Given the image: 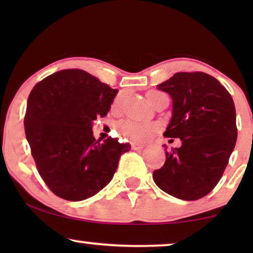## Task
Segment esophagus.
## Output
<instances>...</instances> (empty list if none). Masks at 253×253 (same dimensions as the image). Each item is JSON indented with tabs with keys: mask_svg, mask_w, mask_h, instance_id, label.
<instances>
[{
	"mask_svg": "<svg viewBox=\"0 0 253 253\" xmlns=\"http://www.w3.org/2000/svg\"><path fill=\"white\" fill-rule=\"evenodd\" d=\"M132 148H133V150H143V148H144V144L134 143V144H132Z\"/></svg>",
	"mask_w": 253,
	"mask_h": 253,
	"instance_id": "1",
	"label": "esophagus"
}]
</instances>
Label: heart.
Instances as JSON below:
<instances>
[{
	"mask_svg": "<svg viewBox=\"0 0 253 253\" xmlns=\"http://www.w3.org/2000/svg\"><path fill=\"white\" fill-rule=\"evenodd\" d=\"M161 94L162 93L158 92V91L148 92L146 94L147 101L150 102V105H151V103ZM119 103H120V98H117L115 100V102H114V106H117ZM122 129L124 131H126V132L129 133L130 136L133 138V139L145 141L151 137L152 132L154 131V126H141V124H133V123H124L122 126Z\"/></svg>",
	"mask_w": 253,
	"mask_h": 253,
	"instance_id": "b5f03b06",
	"label": "heart"
}]
</instances>
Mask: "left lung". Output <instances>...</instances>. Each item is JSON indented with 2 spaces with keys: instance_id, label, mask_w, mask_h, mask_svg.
I'll use <instances>...</instances> for the list:
<instances>
[{
  "instance_id": "1",
  "label": "left lung",
  "mask_w": 253,
  "mask_h": 253,
  "mask_svg": "<svg viewBox=\"0 0 253 253\" xmlns=\"http://www.w3.org/2000/svg\"><path fill=\"white\" fill-rule=\"evenodd\" d=\"M158 89L172 100L164 136L179 138L182 145L166 151L165 165L153 171L155 184L186 202L203 198L222 177L236 144L233 98L217 79L204 72H177Z\"/></svg>"
}]
</instances>
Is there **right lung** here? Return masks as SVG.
<instances>
[{
    "instance_id": "obj_1",
    "label": "right lung",
    "mask_w": 253,
    "mask_h": 253,
    "mask_svg": "<svg viewBox=\"0 0 253 253\" xmlns=\"http://www.w3.org/2000/svg\"><path fill=\"white\" fill-rule=\"evenodd\" d=\"M117 89L88 72L67 69L38 83L27 99L24 126L38 171L60 198L81 202L112 181L129 144L93 137V121L106 116Z\"/></svg>"
}]
</instances>
